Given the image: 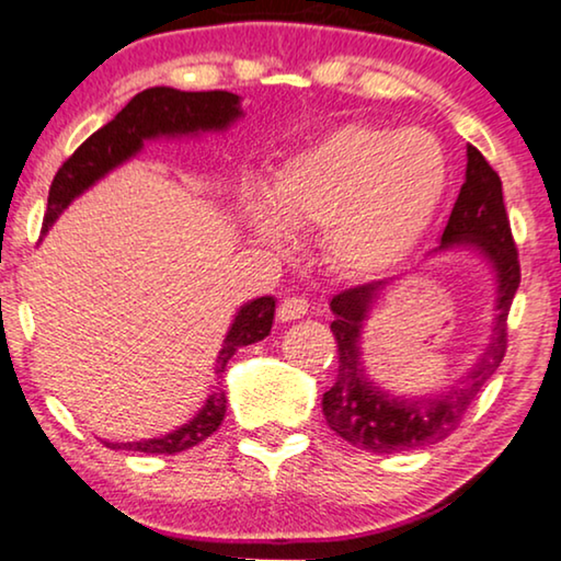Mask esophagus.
<instances>
[{"label":"esophagus","mask_w":561,"mask_h":561,"mask_svg":"<svg viewBox=\"0 0 561 561\" xmlns=\"http://www.w3.org/2000/svg\"><path fill=\"white\" fill-rule=\"evenodd\" d=\"M307 299L305 297H287V299H282V305H279V310H277V318L282 320V322H291V320H299V318H305L307 314Z\"/></svg>","instance_id":"34e87169"}]
</instances>
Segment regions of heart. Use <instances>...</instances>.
Instances as JSON below:
<instances>
[{
    "label": "heart",
    "instance_id": "b5f03b06",
    "mask_svg": "<svg viewBox=\"0 0 561 561\" xmlns=\"http://www.w3.org/2000/svg\"><path fill=\"white\" fill-rule=\"evenodd\" d=\"M449 191V157L427 129L343 124L239 193L249 231L282 247L287 226H320L328 262L376 277L404 262L435 224Z\"/></svg>",
    "mask_w": 561,
    "mask_h": 561
}]
</instances>
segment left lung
<instances>
[{
	"label": "left lung",
	"mask_w": 561,
	"mask_h": 561,
	"mask_svg": "<svg viewBox=\"0 0 561 561\" xmlns=\"http://www.w3.org/2000/svg\"><path fill=\"white\" fill-rule=\"evenodd\" d=\"M455 249L476 251L491 266L495 314L485 351L472 363L468 374L457 378L445 391L427 397H399L381 389L368 376L360 351L363 328L376 299L386 287H391L393 279L358 284L330 299V310L335 314L330 330L337 341V378L330 391L322 393V414L328 427L351 445L368 453L391 455L445 439L460 424L472 399L506 356V320L520 284L518 251L511 236L499 172L472 145H468V168H465L460 195L442 231L439 247L430 256Z\"/></svg>",
	"instance_id": "1"
}]
</instances>
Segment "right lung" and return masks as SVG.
<instances>
[{
  "label": "right lung",
  "instance_id": "right-lung-1",
  "mask_svg": "<svg viewBox=\"0 0 561 561\" xmlns=\"http://www.w3.org/2000/svg\"><path fill=\"white\" fill-rule=\"evenodd\" d=\"M243 116L241 96L228 91H178L170 85H154L134 96L106 126L93 131L73 154L62 162L53 178L47 195L43 236L58 220L62 210L83 195L108 172L137 157L145 141L201 137L205 131H226ZM274 322V297H256L241 305L228 328L216 356V376L224 378L226 363L243 345L259 343L270 335ZM226 391L213 386L205 404L191 422L172 430L170 435L139 442H104L112 449H134L147 455H175L208 439L226 416Z\"/></svg>",
  "mask_w": 561,
  "mask_h": 561
}]
</instances>
